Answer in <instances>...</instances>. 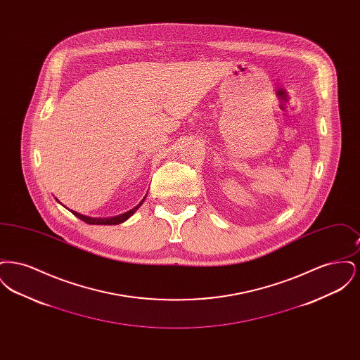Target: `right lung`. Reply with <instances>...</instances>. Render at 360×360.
<instances>
[{"mask_svg": "<svg viewBox=\"0 0 360 360\" xmlns=\"http://www.w3.org/2000/svg\"><path fill=\"white\" fill-rule=\"evenodd\" d=\"M146 197H147V194H146ZM146 197L137 204L134 209H131V210H128V212H125V213H121L119 216H115V217H89V216H85V214H81V213H78V212H74V210H71V213L74 214V216H77L78 219H81L82 221H85L87 224H91V225H117V224L124 223V221H127L131 216H134V213L136 212L137 209L140 207V206L143 205V202H144V200H146Z\"/></svg>", "mask_w": 360, "mask_h": 360, "instance_id": "obj_1", "label": "right lung"}]
</instances>
